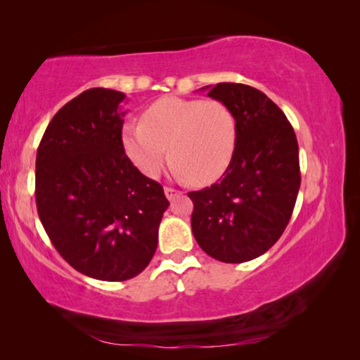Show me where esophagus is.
<instances>
[{
  "label": "esophagus",
  "instance_id": "34e87169",
  "mask_svg": "<svg viewBox=\"0 0 360 360\" xmlns=\"http://www.w3.org/2000/svg\"><path fill=\"white\" fill-rule=\"evenodd\" d=\"M164 191H165V196H167V198H169V200H174L176 195H180V191L175 190V188H172V186H165Z\"/></svg>",
  "mask_w": 360,
  "mask_h": 360
}]
</instances>
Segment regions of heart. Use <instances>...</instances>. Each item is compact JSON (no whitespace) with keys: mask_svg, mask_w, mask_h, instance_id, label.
<instances>
[{"mask_svg":"<svg viewBox=\"0 0 360 360\" xmlns=\"http://www.w3.org/2000/svg\"><path fill=\"white\" fill-rule=\"evenodd\" d=\"M236 117L218 100L164 96L142 112V122L122 127V146L132 164L157 176L169 162L193 185L224 174L236 149Z\"/></svg>","mask_w":360,"mask_h":360,"instance_id":"1","label":"heart"}]
</instances>
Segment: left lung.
<instances>
[{
  "mask_svg": "<svg viewBox=\"0 0 360 360\" xmlns=\"http://www.w3.org/2000/svg\"><path fill=\"white\" fill-rule=\"evenodd\" d=\"M208 96L233 111L238 136L223 176L188 193L191 231L213 259L248 262L267 252L292 218L302 181L297 136L283 111L252 86L218 83Z\"/></svg>",
  "mask_w": 360,
  "mask_h": 360,
  "instance_id": "8db88e82",
  "label": "left lung"
}]
</instances>
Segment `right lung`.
Here are the masks:
<instances>
[{"label": "right lung", "instance_id": "1", "mask_svg": "<svg viewBox=\"0 0 360 360\" xmlns=\"http://www.w3.org/2000/svg\"><path fill=\"white\" fill-rule=\"evenodd\" d=\"M126 95L90 88L56 112L36 157V205L57 252L91 278L122 282L154 257L164 188L126 155Z\"/></svg>", "mask_w": 360, "mask_h": 360}]
</instances>
